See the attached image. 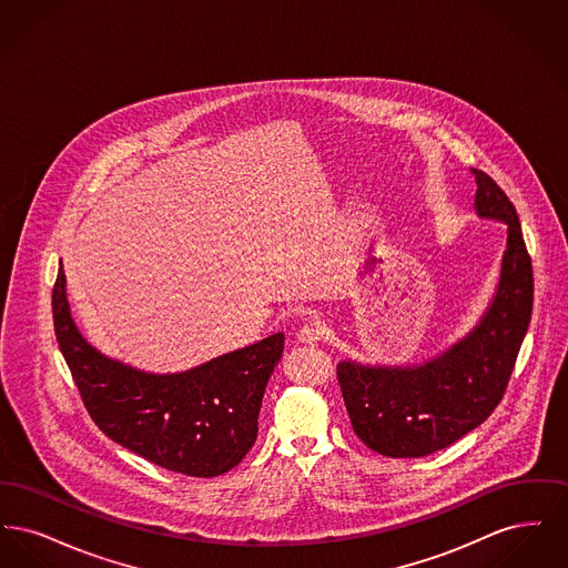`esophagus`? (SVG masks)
I'll return each mask as SVG.
<instances>
[{
  "label": "esophagus",
  "instance_id": "34e87169",
  "mask_svg": "<svg viewBox=\"0 0 568 568\" xmlns=\"http://www.w3.org/2000/svg\"><path fill=\"white\" fill-rule=\"evenodd\" d=\"M297 341L304 343V345H315L322 341V327L317 324L302 325L297 329Z\"/></svg>",
  "mask_w": 568,
  "mask_h": 568
}]
</instances>
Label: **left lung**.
Wrapping results in <instances>:
<instances>
[{"instance_id":"left-lung-1","label":"left lung","mask_w":568,"mask_h":568,"mask_svg":"<svg viewBox=\"0 0 568 568\" xmlns=\"http://www.w3.org/2000/svg\"><path fill=\"white\" fill-rule=\"evenodd\" d=\"M477 215L507 223L500 278L481 322L422 366H336L353 430L387 458H422L481 426L505 396L532 315L535 278L511 200L484 170Z\"/></svg>"}]
</instances>
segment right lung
I'll use <instances>...</instances> for the list:
<instances>
[{"label": "right lung", "instance_id": "right-lung-1", "mask_svg": "<svg viewBox=\"0 0 568 568\" xmlns=\"http://www.w3.org/2000/svg\"><path fill=\"white\" fill-rule=\"evenodd\" d=\"M53 324L84 408L114 443L190 477L223 475L253 447L266 383L283 353V332L185 373L135 371L82 338L70 315L61 266Z\"/></svg>", "mask_w": 568, "mask_h": 568}]
</instances>
